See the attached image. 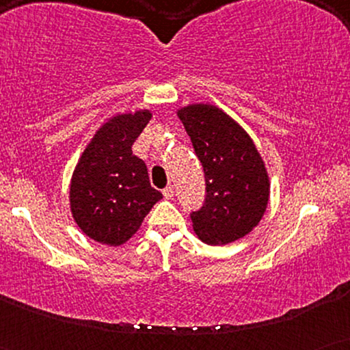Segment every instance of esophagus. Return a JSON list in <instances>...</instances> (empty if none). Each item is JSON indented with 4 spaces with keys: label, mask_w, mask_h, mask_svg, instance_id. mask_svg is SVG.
Wrapping results in <instances>:
<instances>
[{
    "label": "esophagus",
    "mask_w": 350,
    "mask_h": 350,
    "mask_svg": "<svg viewBox=\"0 0 350 350\" xmlns=\"http://www.w3.org/2000/svg\"><path fill=\"white\" fill-rule=\"evenodd\" d=\"M162 194H164L165 199H172L175 196V189L174 186H165L164 189H162Z\"/></svg>",
    "instance_id": "1"
}]
</instances>
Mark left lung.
<instances>
[{"mask_svg": "<svg viewBox=\"0 0 350 350\" xmlns=\"http://www.w3.org/2000/svg\"><path fill=\"white\" fill-rule=\"evenodd\" d=\"M178 118L204 169V205L189 213L196 234L208 245L247 236L269 200V178L255 143L212 105H191L180 109Z\"/></svg>", "mask_w": 350, "mask_h": 350, "instance_id": "obj_1", "label": "left lung"}]
</instances>
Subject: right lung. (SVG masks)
Masks as SVG:
<instances>
[{"instance_id":"add662e5","label":"right lung","mask_w":350,"mask_h":350,"mask_svg":"<svg viewBox=\"0 0 350 350\" xmlns=\"http://www.w3.org/2000/svg\"><path fill=\"white\" fill-rule=\"evenodd\" d=\"M150 111L118 114L98 129L76 165L70 204L81 231L116 247L140 228L162 194L150 183L146 164L132 145L150 122Z\"/></svg>"}]
</instances>
